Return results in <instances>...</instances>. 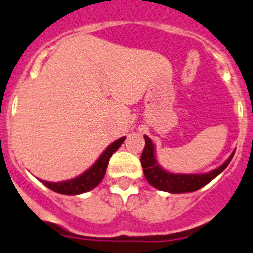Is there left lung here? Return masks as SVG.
I'll list each match as a JSON object with an SVG mask.
<instances>
[{"label": "left lung", "instance_id": "1", "mask_svg": "<svg viewBox=\"0 0 253 253\" xmlns=\"http://www.w3.org/2000/svg\"><path fill=\"white\" fill-rule=\"evenodd\" d=\"M145 145L141 155V163L144 172L145 178L153 187L158 188L160 191H167L170 193H183V192H193V191L200 190L201 187L206 186L211 182L213 178H215L225 168L228 167L230 160L233 159V154L229 157V159L223 165L208 174L202 175H185V174H171L159 167V164L155 160L154 155V145L149 137L144 136Z\"/></svg>", "mask_w": 253, "mask_h": 253}]
</instances>
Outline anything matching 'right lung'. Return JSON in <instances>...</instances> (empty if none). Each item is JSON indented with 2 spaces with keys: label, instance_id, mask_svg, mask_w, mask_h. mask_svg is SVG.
<instances>
[{
  "label": "right lung",
  "instance_id": "right-lung-1",
  "mask_svg": "<svg viewBox=\"0 0 253 253\" xmlns=\"http://www.w3.org/2000/svg\"><path fill=\"white\" fill-rule=\"evenodd\" d=\"M124 141L125 137H122V138L111 143L90 169L86 170L84 174L73 178V180L63 181V182H48V181L44 180L40 181L50 190L61 193V195H79V193L88 192V191L93 190L94 187H96L101 182V180L105 176L106 168H108L110 157L114 154V152L119 149L120 145L124 143Z\"/></svg>",
  "mask_w": 253,
  "mask_h": 253
}]
</instances>
